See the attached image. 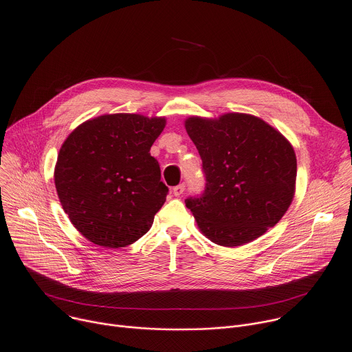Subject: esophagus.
<instances>
[{"mask_svg": "<svg viewBox=\"0 0 352 352\" xmlns=\"http://www.w3.org/2000/svg\"><path fill=\"white\" fill-rule=\"evenodd\" d=\"M184 190H185V184H179V185H177V186L173 188L174 196H181V195L184 193Z\"/></svg>", "mask_w": 352, "mask_h": 352, "instance_id": "1", "label": "esophagus"}]
</instances>
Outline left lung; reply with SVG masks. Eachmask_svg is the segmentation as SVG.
Segmentation results:
<instances>
[{
  "mask_svg": "<svg viewBox=\"0 0 352 352\" xmlns=\"http://www.w3.org/2000/svg\"><path fill=\"white\" fill-rule=\"evenodd\" d=\"M185 129L203 162L206 186L188 197L199 229L215 245L249 243L275 226L296 190L297 160L290 142L256 116L189 117Z\"/></svg>",
  "mask_w": 352,
  "mask_h": 352,
  "instance_id": "obj_1",
  "label": "left lung"
}]
</instances>
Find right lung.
Instances as JSON below:
<instances>
[{
    "instance_id": "right-lung-1",
    "label": "right lung",
    "mask_w": 352,
    "mask_h": 352,
    "mask_svg": "<svg viewBox=\"0 0 352 352\" xmlns=\"http://www.w3.org/2000/svg\"><path fill=\"white\" fill-rule=\"evenodd\" d=\"M164 117L116 113L80 124L63 142L55 186L74 228L94 245L119 249L151 229L168 188L149 151Z\"/></svg>"
}]
</instances>
